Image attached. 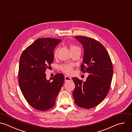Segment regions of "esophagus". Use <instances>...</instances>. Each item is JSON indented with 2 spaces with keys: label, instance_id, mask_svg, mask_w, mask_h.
Masks as SVG:
<instances>
[{
  "label": "esophagus",
  "instance_id": "1",
  "mask_svg": "<svg viewBox=\"0 0 132 132\" xmlns=\"http://www.w3.org/2000/svg\"><path fill=\"white\" fill-rule=\"evenodd\" d=\"M71 78L68 76H65L64 77V81L66 82V81H70L71 80Z\"/></svg>",
  "mask_w": 132,
  "mask_h": 132
}]
</instances>
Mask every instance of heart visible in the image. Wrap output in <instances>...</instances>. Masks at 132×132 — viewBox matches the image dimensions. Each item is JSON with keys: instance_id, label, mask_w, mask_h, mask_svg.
<instances>
[{"instance_id": "b5f03b06", "label": "heart", "mask_w": 132, "mask_h": 132, "mask_svg": "<svg viewBox=\"0 0 132 132\" xmlns=\"http://www.w3.org/2000/svg\"><path fill=\"white\" fill-rule=\"evenodd\" d=\"M77 47H78L76 46L72 45L71 46V50L75 48H77ZM58 51V48L55 50L54 53V56H56ZM73 65L72 64H63L60 66V69L67 74H71L73 72Z\"/></svg>"}]
</instances>
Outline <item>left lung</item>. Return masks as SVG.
Instances as JSON below:
<instances>
[{"mask_svg":"<svg viewBox=\"0 0 132 132\" xmlns=\"http://www.w3.org/2000/svg\"><path fill=\"white\" fill-rule=\"evenodd\" d=\"M82 44L84 53L80 70L89 73L85 81L77 77L73 95L76 104L90 109L98 105L107 96L111 82L113 67L105 47L97 41L85 36H75Z\"/></svg>","mask_w":132,"mask_h":132,"instance_id":"obj_1","label":"left lung"}]
</instances>
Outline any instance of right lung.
Here are the masks:
<instances>
[{
  "mask_svg": "<svg viewBox=\"0 0 132 132\" xmlns=\"http://www.w3.org/2000/svg\"><path fill=\"white\" fill-rule=\"evenodd\" d=\"M61 41L51 38H39L20 57L19 84L27 102L36 109L45 111L53 107L63 84V74L57 73L47 80L45 73L53 62L54 50Z\"/></svg>",
  "mask_w": 132,
  "mask_h": 132,
  "instance_id": "obj_1",
  "label": "right lung"
}]
</instances>
